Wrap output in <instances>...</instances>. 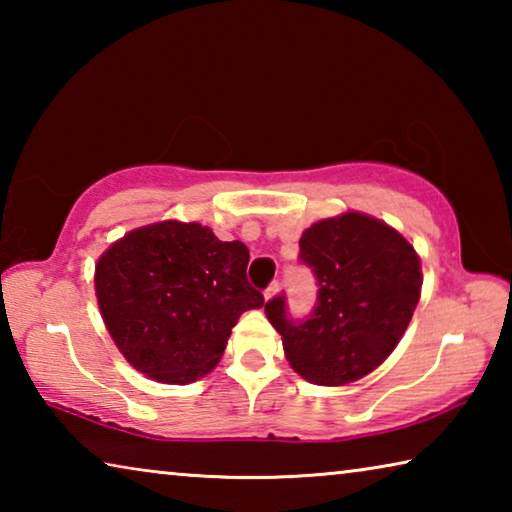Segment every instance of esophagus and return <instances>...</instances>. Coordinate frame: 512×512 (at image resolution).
<instances>
[{
	"label": "esophagus",
	"instance_id": "34e87169",
	"mask_svg": "<svg viewBox=\"0 0 512 512\" xmlns=\"http://www.w3.org/2000/svg\"><path fill=\"white\" fill-rule=\"evenodd\" d=\"M277 291H280V282H273L271 287L264 291V300H273L277 296Z\"/></svg>",
	"mask_w": 512,
	"mask_h": 512
}]
</instances>
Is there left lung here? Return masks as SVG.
<instances>
[{
    "label": "left lung",
    "mask_w": 512,
    "mask_h": 512,
    "mask_svg": "<svg viewBox=\"0 0 512 512\" xmlns=\"http://www.w3.org/2000/svg\"><path fill=\"white\" fill-rule=\"evenodd\" d=\"M318 302L302 323L284 296L266 302L284 357L316 386H345L381 366L402 341L422 289L420 255L391 225L363 212L316 221L300 237Z\"/></svg>",
    "instance_id": "obj_1"
}]
</instances>
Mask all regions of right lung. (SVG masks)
Returning a JSON list of instances; mask_svg holds the SVG:
<instances>
[{
    "label": "right lung",
    "instance_id": "obj_1",
    "mask_svg": "<svg viewBox=\"0 0 512 512\" xmlns=\"http://www.w3.org/2000/svg\"><path fill=\"white\" fill-rule=\"evenodd\" d=\"M248 259L241 241L196 221H158L117 239L94 266V291L124 359L160 384L212 372L239 316L264 305L246 280Z\"/></svg>",
    "mask_w": 512,
    "mask_h": 512
}]
</instances>
